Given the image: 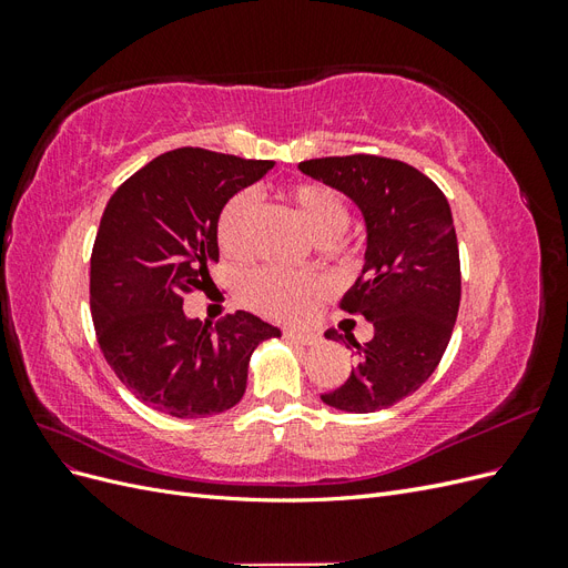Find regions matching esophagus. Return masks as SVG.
Returning <instances> with one entry per match:
<instances>
[{"label":"esophagus","mask_w":568,"mask_h":568,"mask_svg":"<svg viewBox=\"0 0 568 568\" xmlns=\"http://www.w3.org/2000/svg\"><path fill=\"white\" fill-rule=\"evenodd\" d=\"M284 336H286L288 341L298 343V346H317V343L322 341V338H320L317 334H313V332H298V329H286Z\"/></svg>","instance_id":"34e87169"}]
</instances>
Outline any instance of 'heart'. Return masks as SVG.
Instances as JSON below:
<instances>
[{"instance_id": "obj_1", "label": "heart", "mask_w": 568, "mask_h": 568, "mask_svg": "<svg viewBox=\"0 0 568 568\" xmlns=\"http://www.w3.org/2000/svg\"><path fill=\"white\" fill-rule=\"evenodd\" d=\"M284 199L294 205L311 232L332 248L343 246V232L351 222L348 201L334 186L322 182H296L284 189ZM257 196L251 189L236 192L217 215V244L234 261H244L255 246ZM329 284L315 272L294 274L277 267H261L242 282V298L253 311L277 317L298 320L322 298Z\"/></svg>"}]
</instances>
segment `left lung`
I'll list each match as a JSON object with an SVG mask.
<instances>
[{
	"label": "left lung",
	"mask_w": 568,
	"mask_h": 568,
	"mask_svg": "<svg viewBox=\"0 0 568 568\" xmlns=\"http://www.w3.org/2000/svg\"><path fill=\"white\" fill-rule=\"evenodd\" d=\"M305 175L348 194L367 222L365 267L338 307L374 324L348 341L357 359L348 379L320 398L346 412H376L415 393L448 348L462 296L450 203L434 180L403 161L353 153L303 161Z\"/></svg>",
	"instance_id": "8db88e82"
}]
</instances>
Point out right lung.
Instances as JSON below:
<instances>
[{"label":"right lung","instance_id":"obj_1","mask_svg":"<svg viewBox=\"0 0 568 568\" xmlns=\"http://www.w3.org/2000/svg\"><path fill=\"white\" fill-rule=\"evenodd\" d=\"M272 165L182 146L136 170L106 203L90 257L94 332L118 379L151 409L196 419L234 407L251 353L280 336L244 311L215 329L182 311L211 282L222 205Z\"/></svg>","mask_w":568,"mask_h":568}]
</instances>
